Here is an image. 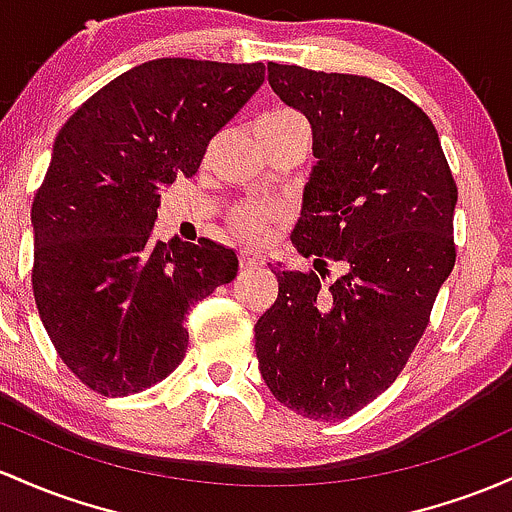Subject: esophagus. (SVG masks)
<instances>
[{"label":"esophagus","instance_id":"obj_1","mask_svg":"<svg viewBox=\"0 0 512 512\" xmlns=\"http://www.w3.org/2000/svg\"><path fill=\"white\" fill-rule=\"evenodd\" d=\"M260 265H265V257H262L260 252L252 250V247H243V250H240V267L250 269V267H260Z\"/></svg>","mask_w":512,"mask_h":512}]
</instances>
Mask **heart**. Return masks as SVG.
Returning <instances> with one entry per match:
<instances>
[{
	"instance_id": "1",
	"label": "heart",
	"mask_w": 512,
	"mask_h": 512,
	"mask_svg": "<svg viewBox=\"0 0 512 512\" xmlns=\"http://www.w3.org/2000/svg\"><path fill=\"white\" fill-rule=\"evenodd\" d=\"M267 119L269 121H291V119H296V116L272 114V116H267ZM274 221H277V211L267 209V206H260V204H245V206H240V209H235V213H233L235 228L252 240L267 238Z\"/></svg>"
}]
</instances>
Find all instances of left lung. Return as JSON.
Listing matches in <instances>:
<instances>
[{
    "mask_svg": "<svg viewBox=\"0 0 512 512\" xmlns=\"http://www.w3.org/2000/svg\"><path fill=\"white\" fill-rule=\"evenodd\" d=\"M269 87L313 131L311 177L291 243L342 262L274 267L279 296L255 325L260 374L303 418L342 420L393 384L454 267L457 184L420 106L359 75L267 65Z\"/></svg>",
    "mask_w": 512,
    "mask_h": 512,
    "instance_id": "left-lung-1",
    "label": "left lung"
}]
</instances>
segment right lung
<instances>
[{
    "instance_id": "obj_1",
    "label": "right lung",
    "mask_w": 512,
    "mask_h": 512,
    "mask_svg": "<svg viewBox=\"0 0 512 512\" xmlns=\"http://www.w3.org/2000/svg\"><path fill=\"white\" fill-rule=\"evenodd\" d=\"M262 82V63L148 60L60 128L31 206L33 296L60 359L92 391L128 396L170 376L189 308L233 282L230 247L165 245L153 226L160 189L194 177Z\"/></svg>"
}]
</instances>
